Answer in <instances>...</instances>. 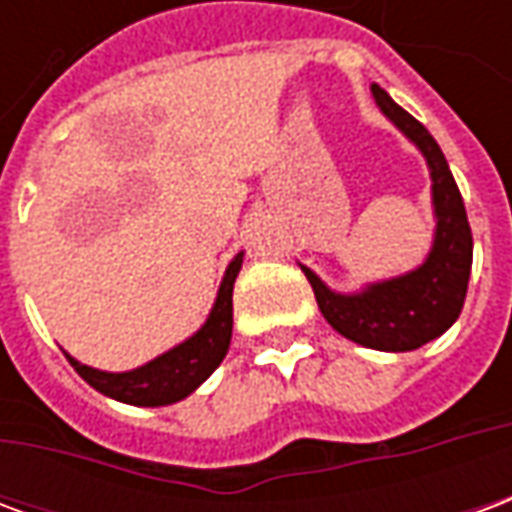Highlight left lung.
I'll return each mask as SVG.
<instances>
[{"instance_id": "1", "label": "left lung", "mask_w": 512, "mask_h": 512, "mask_svg": "<svg viewBox=\"0 0 512 512\" xmlns=\"http://www.w3.org/2000/svg\"><path fill=\"white\" fill-rule=\"evenodd\" d=\"M373 95L381 112L428 158L439 219L433 249L417 271L373 285L356 296L332 293L310 268L301 266V271L310 279L318 307L332 329L359 345L397 354L436 340L458 321L472 271V227L447 158L428 128L397 106L378 84H373Z\"/></svg>"}]
</instances>
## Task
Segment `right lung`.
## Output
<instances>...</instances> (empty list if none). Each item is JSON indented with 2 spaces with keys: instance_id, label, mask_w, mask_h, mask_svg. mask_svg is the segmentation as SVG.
Segmentation results:
<instances>
[{
  "instance_id": "right-lung-1",
  "label": "right lung",
  "mask_w": 512,
  "mask_h": 512,
  "mask_svg": "<svg viewBox=\"0 0 512 512\" xmlns=\"http://www.w3.org/2000/svg\"><path fill=\"white\" fill-rule=\"evenodd\" d=\"M241 257L244 255L235 257L227 268L205 326L186 343H180L178 348L147 362L145 367H136L131 373H104V370H93V367L82 365L73 356H68L73 370L93 389L115 397V400H123V403H131V406H169V403H178L186 395H191L216 367L222 365L224 354L230 348L233 285L238 271H241Z\"/></svg>"
}]
</instances>
